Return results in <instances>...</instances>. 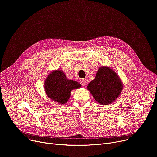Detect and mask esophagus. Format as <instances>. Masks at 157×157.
Here are the masks:
<instances>
[{"instance_id":"34e87169","label":"esophagus","mask_w":157,"mask_h":157,"mask_svg":"<svg viewBox=\"0 0 157 157\" xmlns=\"http://www.w3.org/2000/svg\"><path fill=\"white\" fill-rule=\"evenodd\" d=\"M81 85H83V86H86V85H87V81H86V79H83L81 80Z\"/></svg>"}]
</instances>
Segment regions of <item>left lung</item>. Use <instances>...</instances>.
Wrapping results in <instances>:
<instances>
[{
    "label": "left lung",
    "instance_id": "left-lung-1",
    "mask_svg": "<svg viewBox=\"0 0 157 157\" xmlns=\"http://www.w3.org/2000/svg\"><path fill=\"white\" fill-rule=\"evenodd\" d=\"M87 89L98 103L106 105L112 104L121 94L123 82L111 67L101 66L95 79L88 85Z\"/></svg>",
    "mask_w": 157,
    "mask_h": 157
}]
</instances>
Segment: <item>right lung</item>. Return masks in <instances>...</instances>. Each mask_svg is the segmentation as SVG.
Wrapping results in <instances>:
<instances>
[{"instance_id":"1","label":"right lung","mask_w":157,"mask_h":157,"mask_svg":"<svg viewBox=\"0 0 157 157\" xmlns=\"http://www.w3.org/2000/svg\"><path fill=\"white\" fill-rule=\"evenodd\" d=\"M44 86L47 96L60 104L67 102L72 90L81 86L78 82L68 79L65 73L60 69L53 71L48 74Z\"/></svg>"}]
</instances>
